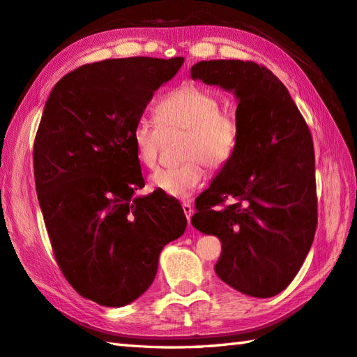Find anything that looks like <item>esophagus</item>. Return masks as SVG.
Instances as JSON below:
<instances>
[{
  "mask_svg": "<svg viewBox=\"0 0 357 357\" xmlns=\"http://www.w3.org/2000/svg\"><path fill=\"white\" fill-rule=\"evenodd\" d=\"M181 208H183V213H185V215H186V220H188V223L191 222V217H192V214H194V209H192V206H191V203H183V205H181Z\"/></svg>",
  "mask_w": 357,
  "mask_h": 357,
  "instance_id": "obj_1",
  "label": "esophagus"
}]
</instances>
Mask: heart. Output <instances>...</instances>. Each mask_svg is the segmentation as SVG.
<instances>
[{
    "mask_svg": "<svg viewBox=\"0 0 357 357\" xmlns=\"http://www.w3.org/2000/svg\"><path fill=\"white\" fill-rule=\"evenodd\" d=\"M155 117L163 130H183L180 143V165L160 168L151 176V186L172 197H188L206 177V171L223 168L236 149L237 119L220 109L213 91L195 83H185L166 93L155 106ZM130 143L138 163L154 168L158 160L160 130L155 125L138 120Z\"/></svg>",
    "mask_w": 357,
    "mask_h": 357,
    "instance_id": "1",
    "label": "heart"
}]
</instances>
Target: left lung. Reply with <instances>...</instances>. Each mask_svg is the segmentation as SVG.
<instances>
[{
	"label": "left lung",
	"mask_w": 357,
	"mask_h": 357,
	"mask_svg": "<svg viewBox=\"0 0 357 357\" xmlns=\"http://www.w3.org/2000/svg\"><path fill=\"white\" fill-rule=\"evenodd\" d=\"M191 78L232 91L238 100L236 149L195 200L191 223L220 238L214 270L225 283L252 297H273L299 273L317 228L310 129L287 87L261 64L200 61Z\"/></svg>",
	"instance_id": "8db88e82"
}]
</instances>
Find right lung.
Wrapping results in <instances>:
<instances>
[{"label":"right lung","instance_id":"add662e5","mask_svg":"<svg viewBox=\"0 0 357 357\" xmlns=\"http://www.w3.org/2000/svg\"><path fill=\"white\" fill-rule=\"evenodd\" d=\"M185 58L84 64L50 92L33 143L40 208L64 278L79 296L123 307L154 280L163 246L185 232L180 203L144 186L130 132Z\"/></svg>","mask_w":357,"mask_h":357}]
</instances>
